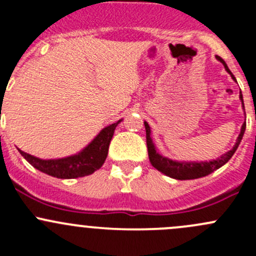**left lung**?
<instances>
[{"label":"left lung","mask_w":256,"mask_h":256,"mask_svg":"<svg viewBox=\"0 0 256 256\" xmlns=\"http://www.w3.org/2000/svg\"><path fill=\"white\" fill-rule=\"evenodd\" d=\"M216 59H218L220 63H223L224 68L232 76V78L236 80V76L232 74V72L229 70L228 66L226 64V62L220 58V56H216ZM240 100H242V105L244 108V102H242V95L240 92ZM144 128H146V144H147V150H148V158L150 162H151L152 166L156 170H158L160 172L164 174L166 176L174 178V180H194V178H200L210 174L212 172H214L216 170L220 168L223 164H226L229 160L232 158V156L234 154V152L238 148L240 141H242V135H244L245 128H246V124H242V130H240V134L238 136V140H236V144H234L233 148L230 151L226 152L224 154H222L219 158L213 160V161H204V162H180V161H174L171 158H167V157H164L162 154H160L158 152L156 151V147H154V144L152 142L151 138V128H150L148 124L144 121Z\"/></svg>","instance_id":"8db88e82"}]
</instances>
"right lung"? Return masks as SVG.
<instances>
[{"instance_id":"add662e5","label":"right lung","mask_w":256,"mask_h":256,"mask_svg":"<svg viewBox=\"0 0 256 256\" xmlns=\"http://www.w3.org/2000/svg\"><path fill=\"white\" fill-rule=\"evenodd\" d=\"M120 121L121 120H118V122L112 124V125L102 128L92 142L85 148H82L79 154H73V156L58 160H40L38 157L32 156V154H26L20 150V154L34 168L40 170V172L47 174L49 176L63 178V180L88 176V174H94L96 170H99L104 164L114 131H115L116 126L118 125Z\"/></svg>"}]
</instances>
